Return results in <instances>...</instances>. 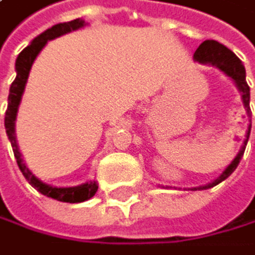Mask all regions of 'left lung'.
Wrapping results in <instances>:
<instances>
[{
  "instance_id": "obj_1",
  "label": "left lung",
  "mask_w": 255,
  "mask_h": 255,
  "mask_svg": "<svg viewBox=\"0 0 255 255\" xmlns=\"http://www.w3.org/2000/svg\"><path fill=\"white\" fill-rule=\"evenodd\" d=\"M193 59H194V62L216 67L218 70H221L226 76H229V78L234 81V84L237 86V89L242 94V102H243V106L248 113V117L251 116V108H249V86L246 83V70H245V65L242 64L240 59L237 58V54L234 51H231L227 47H224L223 43L216 42V40H205L199 45V48L196 50ZM249 133H251V124H249V127H248L246 139L243 141L240 152L237 153V156L231 161V164H229L212 183H207L202 186H194V188H190V190L191 191L208 190V188H213L215 185L226 180L227 177L237 169L238 163H240V160H242L245 149H246V144H248V139H249Z\"/></svg>"
}]
</instances>
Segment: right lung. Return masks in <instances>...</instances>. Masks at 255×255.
<instances>
[{
  "instance_id": "add662e5",
  "label": "right lung",
  "mask_w": 255,
  "mask_h": 255,
  "mask_svg": "<svg viewBox=\"0 0 255 255\" xmlns=\"http://www.w3.org/2000/svg\"><path fill=\"white\" fill-rule=\"evenodd\" d=\"M84 20L76 18L67 23H59L54 24V26L48 28L47 31H43L42 34H39L26 48H24L20 54L17 61H15V72H17V76H15L13 83L10 84L9 89V99H7V111H6V117H4V127H6V133L7 138L12 144V150L15 155V160H17V164L20 167L21 174L24 175V179L29 182V185L32 188H35L39 193H42L43 196L51 197V199L61 201V202H70V204H78V202H84L94 197V194L99 190V185H97L95 180H89L86 183H81L78 186H53L42 182L40 179H37L31 169L24 163L23 156L20 153L18 144H17V136H15V121H17V113H18V106L21 103V97L24 92V88H26L28 83V76L31 72V67L35 61V58L39 56V53L43 50L45 45L48 43V40H53L56 37H61L64 34H69L72 31L81 29L86 26Z\"/></svg>"
}]
</instances>
